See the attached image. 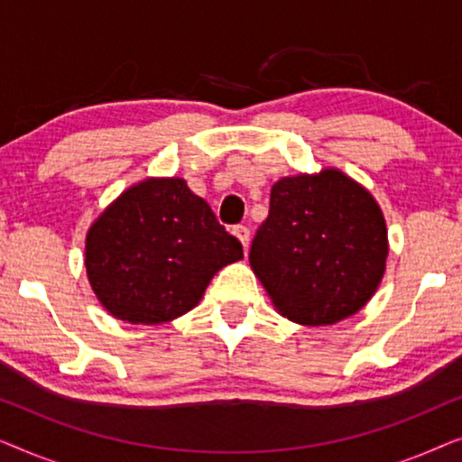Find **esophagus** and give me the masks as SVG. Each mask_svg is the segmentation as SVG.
<instances>
[{"mask_svg":"<svg viewBox=\"0 0 462 462\" xmlns=\"http://www.w3.org/2000/svg\"><path fill=\"white\" fill-rule=\"evenodd\" d=\"M233 236H236L239 242H242L244 248H248V244H250V229H248V226H244V225L233 226Z\"/></svg>","mask_w":462,"mask_h":462,"instance_id":"esophagus-1","label":"esophagus"}]
</instances>
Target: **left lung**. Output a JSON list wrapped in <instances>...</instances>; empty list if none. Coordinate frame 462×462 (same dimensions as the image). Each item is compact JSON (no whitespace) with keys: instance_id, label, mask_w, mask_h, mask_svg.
Returning <instances> with one entry per match:
<instances>
[{"instance_id":"1","label":"left lung","mask_w":462,"mask_h":462,"mask_svg":"<svg viewBox=\"0 0 462 462\" xmlns=\"http://www.w3.org/2000/svg\"><path fill=\"white\" fill-rule=\"evenodd\" d=\"M387 254V225L372 193L324 168L275 182L250 267L277 313L300 326H332L372 299Z\"/></svg>"}]
</instances>
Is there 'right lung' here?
Masks as SVG:
<instances>
[{"instance_id": "obj_1", "label": "right lung", "mask_w": 462, "mask_h": 462, "mask_svg": "<svg viewBox=\"0 0 462 462\" xmlns=\"http://www.w3.org/2000/svg\"><path fill=\"white\" fill-rule=\"evenodd\" d=\"M244 258L212 208L185 179L125 189L86 236L88 282L106 311L128 324H166L193 307L226 264Z\"/></svg>"}]
</instances>
